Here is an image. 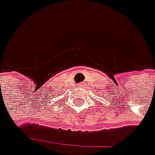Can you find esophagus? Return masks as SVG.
Here are the masks:
<instances>
[{
    "label": "esophagus",
    "mask_w": 155,
    "mask_h": 155,
    "mask_svg": "<svg viewBox=\"0 0 155 155\" xmlns=\"http://www.w3.org/2000/svg\"><path fill=\"white\" fill-rule=\"evenodd\" d=\"M79 85H80V84H79Z\"/></svg>",
    "instance_id": "esophagus-1"
}]
</instances>
